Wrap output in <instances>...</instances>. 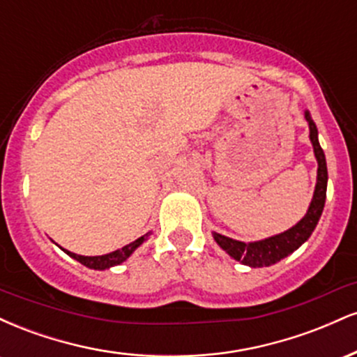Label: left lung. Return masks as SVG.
<instances>
[{"instance_id": "1", "label": "left lung", "mask_w": 357, "mask_h": 357, "mask_svg": "<svg viewBox=\"0 0 357 357\" xmlns=\"http://www.w3.org/2000/svg\"><path fill=\"white\" fill-rule=\"evenodd\" d=\"M305 119L309 122L310 129V142L314 146V154L317 158V184H315L314 198L310 202L307 215L302 218L296 227L287 230L280 235L270 236V238L253 241V243H243V241L228 238V236L220 235V233H213V238L220 245L228 255L241 261L248 267H268V265L277 264L282 258L290 255L292 252L301 247L304 241L312 235L314 228L317 227V221L321 218L324 203H326V190H327V166H326V155L321 144H319L317 137V127L314 121L310 119V114L305 112Z\"/></svg>"}]
</instances>
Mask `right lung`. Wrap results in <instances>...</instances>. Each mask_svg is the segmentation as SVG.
I'll return each instance as SVG.
<instances>
[{"mask_svg":"<svg viewBox=\"0 0 357 357\" xmlns=\"http://www.w3.org/2000/svg\"><path fill=\"white\" fill-rule=\"evenodd\" d=\"M147 235H149V233H147ZM147 235L134 240L132 243L126 245V247H122L121 250H116V252L107 253V255H100V257H84V255H77V253L67 252V250H63V248L61 250H63L67 255L75 258L77 261H80L82 265H85V267L93 268V270H105V268H110V267H114V265H119V264H122L124 260H127V258L132 255L134 250H136L139 245H142V241L147 238Z\"/></svg>","mask_w":357,"mask_h":357,"instance_id":"right-lung-1","label":"right lung"}]
</instances>
